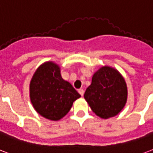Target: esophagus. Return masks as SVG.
Wrapping results in <instances>:
<instances>
[{"label":"esophagus","instance_id":"obj_1","mask_svg":"<svg viewBox=\"0 0 153 153\" xmlns=\"http://www.w3.org/2000/svg\"><path fill=\"white\" fill-rule=\"evenodd\" d=\"M78 91H79V93L80 94V95H81V96H83V94H84V90H83V89H82V88H80V89H79V90H78Z\"/></svg>","mask_w":153,"mask_h":153}]
</instances>
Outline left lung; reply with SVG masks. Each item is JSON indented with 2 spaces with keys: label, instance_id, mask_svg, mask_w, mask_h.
I'll list each match as a JSON object with an SVG mask.
<instances>
[{
  "label": "left lung",
  "instance_id": "8db88e82",
  "mask_svg": "<svg viewBox=\"0 0 153 153\" xmlns=\"http://www.w3.org/2000/svg\"><path fill=\"white\" fill-rule=\"evenodd\" d=\"M84 98L97 116L105 119L114 117L126 102L127 88L125 80L115 69L104 66L94 74Z\"/></svg>",
  "mask_w": 153,
  "mask_h": 153
}]
</instances>
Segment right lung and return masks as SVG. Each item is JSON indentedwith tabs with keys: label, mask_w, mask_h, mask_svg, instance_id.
<instances>
[{
	"label": "right lung",
	"mask_w": 153,
	"mask_h": 153,
	"mask_svg": "<svg viewBox=\"0 0 153 153\" xmlns=\"http://www.w3.org/2000/svg\"><path fill=\"white\" fill-rule=\"evenodd\" d=\"M80 97L73 86L62 79L59 66L53 62L40 65L30 81V101L36 112L48 119L62 118Z\"/></svg>",
	"instance_id": "right-lung-1"
}]
</instances>
